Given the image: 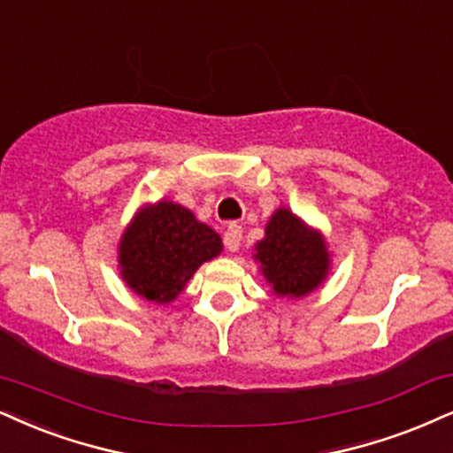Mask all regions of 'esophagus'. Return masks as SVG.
<instances>
[{
    "label": "esophagus",
    "instance_id": "34e87169",
    "mask_svg": "<svg viewBox=\"0 0 453 453\" xmlns=\"http://www.w3.org/2000/svg\"><path fill=\"white\" fill-rule=\"evenodd\" d=\"M242 239H243V231L239 225H231L226 228L225 233V245L228 252H237L239 245H242Z\"/></svg>",
    "mask_w": 453,
    "mask_h": 453
}]
</instances>
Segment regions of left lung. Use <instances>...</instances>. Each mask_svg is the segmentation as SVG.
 Instances as JSON below:
<instances>
[{"mask_svg":"<svg viewBox=\"0 0 453 453\" xmlns=\"http://www.w3.org/2000/svg\"><path fill=\"white\" fill-rule=\"evenodd\" d=\"M256 260L279 296L298 298L327 275V250L319 233L309 231L289 210H277L266 225V237L256 245Z\"/></svg>","mask_w":453,"mask_h":453,"instance_id":"obj_1","label":"left lung"}]
</instances>
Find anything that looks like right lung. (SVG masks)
I'll return each instance as SVG.
<instances>
[{"label": "right lung", "mask_w": 453, "mask_h": 453, "mask_svg": "<svg viewBox=\"0 0 453 453\" xmlns=\"http://www.w3.org/2000/svg\"><path fill=\"white\" fill-rule=\"evenodd\" d=\"M222 252L220 235L182 205L159 201L134 218L121 237V275L134 292L170 303L195 271Z\"/></svg>", "instance_id": "1"}]
</instances>
